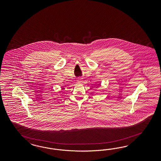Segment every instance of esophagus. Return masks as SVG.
I'll return each mask as SVG.
<instances>
[{
    "label": "esophagus",
    "instance_id": "obj_1",
    "mask_svg": "<svg viewBox=\"0 0 161 161\" xmlns=\"http://www.w3.org/2000/svg\"><path fill=\"white\" fill-rule=\"evenodd\" d=\"M82 81V78H78V81Z\"/></svg>",
    "mask_w": 161,
    "mask_h": 161
}]
</instances>
